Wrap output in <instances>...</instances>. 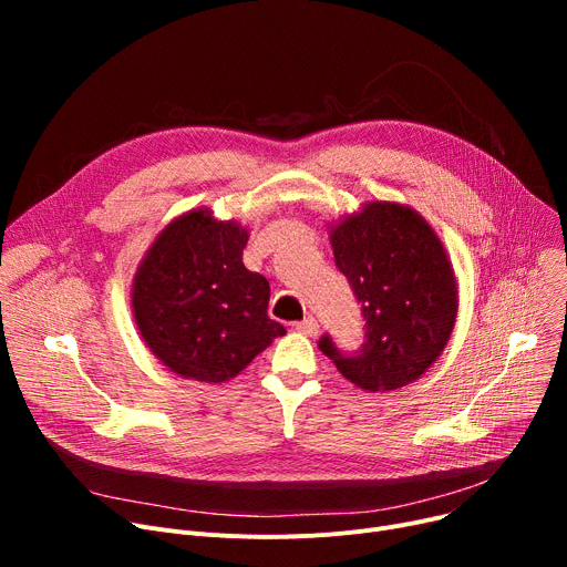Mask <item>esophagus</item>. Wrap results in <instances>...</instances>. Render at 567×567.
<instances>
[{
    "instance_id": "34e87169",
    "label": "esophagus",
    "mask_w": 567,
    "mask_h": 567,
    "mask_svg": "<svg viewBox=\"0 0 567 567\" xmlns=\"http://www.w3.org/2000/svg\"><path fill=\"white\" fill-rule=\"evenodd\" d=\"M296 331L303 333V336H308V338H315V336L319 333V323H317V319H315V317H308V319H303V321L296 323Z\"/></svg>"
}]
</instances>
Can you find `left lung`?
<instances>
[{"instance_id":"8db88e82","label":"left lung","mask_w":567,"mask_h":567,"mask_svg":"<svg viewBox=\"0 0 567 567\" xmlns=\"http://www.w3.org/2000/svg\"><path fill=\"white\" fill-rule=\"evenodd\" d=\"M336 264L363 306L365 344L342 353L329 336L319 349L368 393L421 379L457 321L455 268L439 234L415 208L374 199L329 227Z\"/></svg>"}]
</instances>
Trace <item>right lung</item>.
<instances>
[{
  "mask_svg": "<svg viewBox=\"0 0 567 567\" xmlns=\"http://www.w3.org/2000/svg\"><path fill=\"white\" fill-rule=\"evenodd\" d=\"M246 244L241 223L190 208L146 248L131 289L133 319L174 374L225 383L287 333L266 312L268 280L244 266Z\"/></svg>",
  "mask_w": 567,
  "mask_h": 567,
  "instance_id": "add662e5",
  "label": "right lung"
}]
</instances>
